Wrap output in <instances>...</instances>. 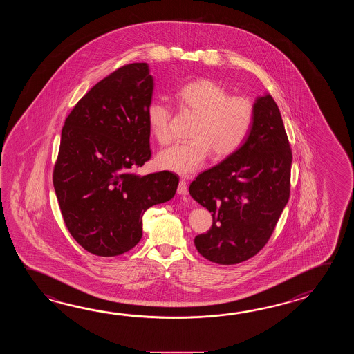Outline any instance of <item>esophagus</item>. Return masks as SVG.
<instances>
[{"mask_svg": "<svg viewBox=\"0 0 354 354\" xmlns=\"http://www.w3.org/2000/svg\"><path fill=\"white\" fill-rule=\"evenodd\" d=\"M177 192L182 196H186L188 194L187 182L186 180H180L178 183V188H177Z\"/></svg>", "mask_w": 354, "mask_h": 354, "instance_id": "obj_1", "label": "esophagus"}]
</instances>
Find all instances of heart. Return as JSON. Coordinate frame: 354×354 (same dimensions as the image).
Here are the masks:
<instances>
[{
	"label": "heart",
	"mask_w": 354,
	"mask_h": 354,
	"mask_svg": "<svg viewBox=\"0 0 354 354\" xmlns=\"http://www.w3.org/2000/svg\"><path fill=\"white\" fill-rule=\"evenodd\" d=\"M180 110L196 115L189 136L192 140L176 143L160 151L156 163L160 169L180 176L195 174L212 151L216 158H225L245 142L254 121V107L247 98L230 96L229 91L210 78H200L182 86L176 93ZM171 106L154 100L147 107L151 136L159 144L172 139Z\"/></svg>",
	"instance_id": "b5f03b06"
}]
</instances>
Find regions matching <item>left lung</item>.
<instances>
[{
  "label": "left lung",
  "mask_w": 354,
  "mask_h": 354,
  "mask_svg": "<svg viewBox=\"0 0 354 354\" xmlns=\"http://www.w3.org/2000/svg\"><path fill=\"white\" fill-rule=\"evenodd\" d=\"M254 121L241 148L189 185V195L212 215L195 238L201 256L236 264L256 256L271 238L290 198L292 151L279 106L270 93L257 97Z\"/></svg>",
  "instance_id": "1"
}]
</instances>
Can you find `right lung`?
<instances>
[{
	"mask_svg": "<svg viewBox=\"0 0 354 354\" xmlns=\"http://www.w3.org/2000/svg\"><path fill=\"white\" fill-rule=\"evenodd\" d=\"M153 77L131 63L96 83L68 115L53 172L60 212L75 241L100 257L120 256L143 235V214L174 197L168 171L133 172L151 158L147 107Z\"/></svg>",
	"mask_w": 354,
	"mask_h": 354,
	"instance_id": "add662e5",
	"label": "right lung"
}]
</instances>
